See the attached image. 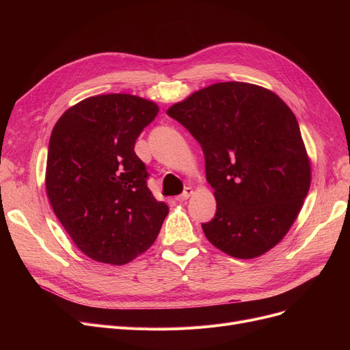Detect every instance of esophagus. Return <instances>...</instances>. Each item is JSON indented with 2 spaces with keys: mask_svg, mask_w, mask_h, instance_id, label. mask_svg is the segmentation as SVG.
<instances>
[{
  "mask_svg": "<svg viewBox=\"0 0 350 350\" xmlns=\"http://www.w3.org/2000/svg\"><path fill=\"white\" fill-rule=\"evenodd\" d=\"M191 194H193V189H191V187H186L185 191H183L180 196L176 197V200L180 201V203H181V201H186Z\"/></svg>",
  "mask_w": 350,
  "mask_h": 350,
  "instance_id": "1",
  "label": "esophagus"
}]
</instances>
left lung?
<instances>
[{
    "label": "left lung",
    "mask_w": 350,
    "mask_h": 350,
    "mask_svg": "<svg viewBox=\"0 0 350 350\" xmlns=\"http://www.w3.org/2000/svg\"><path fill=\"white\" fill-rule=\"evenodd\" d=\"M167 115L200 143L217 211L201 224L207 240L250 260L277 245L295 221L310 186L299 124L273 92L219 82L173 105Z\"/></svg>",
    "instance_id": "1"
}]
</instances>
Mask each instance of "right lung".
<instances>
[{"label": "right lung", "mask_w": 350, "mask_h": 350, "mask_svg": "<svg viewBox=\"0 0 350 350\" xmlns=\"http://www.w3.org/2000/svg\"><path fill=\"white\" fill-rule=\"evenodd\" d=\"M154 102L127 94L83 99L59 118L49 139L45 186L52 210L89 258L123 265L149 248L169 207L147 187L135 153Z\"/></svg>", "instance_id": "obj_1"}]
</instances>
